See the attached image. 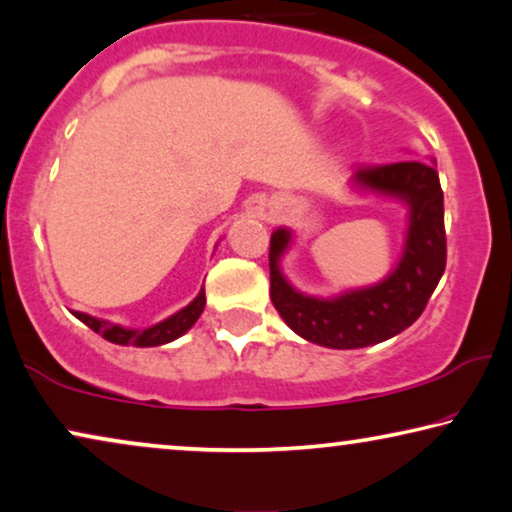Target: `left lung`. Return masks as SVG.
I'll use <instances>...</instances> for the list:
<instances>
[{
    "mask_svg": "<svg viewBox=\"0 0 512 512\" xmlns=\"http://www.w3.org/2000/svg\"><path fill=\"white\" fill-rule=\"evenodd\" d=\"M350 183L362 192L383 194L408 206L403 253L394 269L376 285L357 287L338 297H311L287 283L280 259L292 243V232L278 227L271 234L269 271L271 301L306 341L334 350H355L387 341L420 318L445 271L443 190L431 162L408 160L380 167H355Z\"/></svg>",
    "mask_w": 512,
    "mask_h": 512,
    "instance_id": "left-lung-1",
    "label": "left lung"
}]
</instances>
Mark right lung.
<instances>
[{
  "label": "right lung",
  "mask_w": 512,
  "mask_h": 512,
  "mask_svg": "<svg viewBox=\"0 0 512 512\" xmlns=\"http://www.w3.org/2000/svg\"><path fill=\"white\" fill-rule=\"evenodd\" d=\"M204 306H206V294L201 290L190 304L181 308V311L146 329H129L122 325H113L109 320L92 318V315L81 313V311H74V315L83 322V325H88L92 331L102 334L106 341L118 343V345H134V348H155V345L171 343L176 341L178 336H183L185 331L199 320V315L204 313Z\"/></svg>",
  "instance_id": "1"
}]
</instances>
